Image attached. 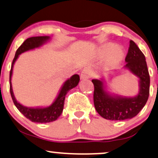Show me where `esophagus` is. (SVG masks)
I'll use <instances>...</instances> for the list:
<instances>
[{"instance_id": "34e87169", "label": "esophagus", "mask_w": 158, "mask_h": 158, "mask_svg": "<svg viewBox=\"0 0 158 158\" xmlns=\"http://www.w3.org/2000/svg\"><path fill=\"white\" fill-rule=\"evenodd\" d=\"M91 75H92V72L90 71V69L85 68L84 70L81 71L80 78H81V80H86V79H89V78H90Z\"/></svg>"}]
</instances>
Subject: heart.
Returning a JSON list of instances; mask_svg holds the SVG:
<instances>
[{
  "label": "heart",
  "instance_id": "obj_1",
  "mask_svg": "<svg viewBox=\"0 0 158 158\" xmlns=\"http://www.w3.org/2000/svg\"><path fill=\"white\" fill-rule=\"evenodd\" d=\"M114 48H115V44L109 43V44H107L103 47L102 51L105 54H107L113 50ZM124 50L122 48H120V47L116 48L113 52L110 53L109 58H108V63L110 64H118L123 60V57H124Z\"/></svg>",
  "mask_w": 158,
  "mask_h": 158
}]
</instances>
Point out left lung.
<instances>
[{
    "mask_svg": "<svg viewBox=\"0 0 158 158\" xmlns=\"http://www.w3.org/2000/svg\"><path fill=\"white\" fill-rule=\"evenodd\" d=\"M125 61L126 64L123 68L128 70L138 79V93L134 97L111 94L108 90L104 78L92 79L94 85V106L98 114L106 119L120 121L133 118L148 100L150 77L146 58L131 40Z\"/></svg>",
    "mask_w": 158,
    "mask_h": 158,
    "instance_id": "1",
    "label": "left lung"
}]
</instances>
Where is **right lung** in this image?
I'll use <instances>...</instances> for the list:
<instances>
[{"label":"right lung","mask_w":158,"mask_h":158,"mask_svg":"<svg viewBox=\"0 0 158 158\" xmlns=\"http://www.w3.org/2000/svg\"><path fill=\"white\" fill-rule=\"evenodd\" d=\"M50 36H37V37H31L27 39L23 43L15 52V58L12 61V66L10 73V94L13 100L14 104L16 108L19 110L23 116L34 123H47L53 122L59 117L63 111L64 104L65 96L70 90L77 87L79 81V76L78 74H74L71 77L69 78L61 85L59 94L56 96V99L50 106H38V107H27L23 106L17 99L14 95L13 89L12 85V77L13 73V67L16 60L19 59V56L23 52L29 51V50H35L39 48L43 45L50 41Z\"/></svg>","instance_id":"right-lung-1"}]
</instances>
